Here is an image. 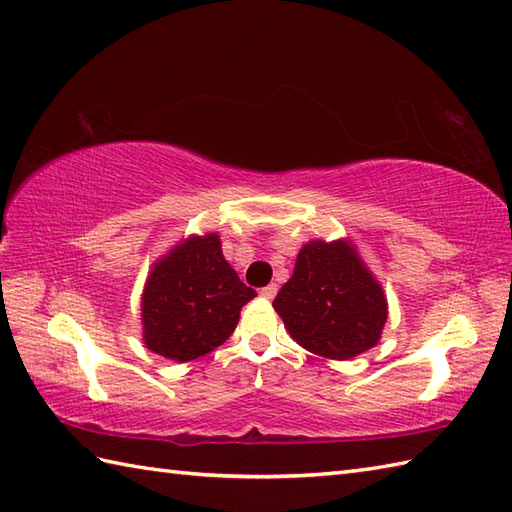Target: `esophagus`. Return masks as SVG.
Instances as JSON below:
<instances>
[{
    "instance_id": "esophagus-1",
    "label": "esophagus",
    "mask_w": 512,
    "mask_h": 512,
    "mask_svg": "<svg viewBox=\"0 0 512 512\" xmlns=\"http://www.w3.org/2000/svg\"><path fill=\"white\" fill-rule=\"evenodd\" d=\"M277 290H279V286H277V284H270V286L262 288V297H264V299H275Z\"/></svg>"
}]
</instances>
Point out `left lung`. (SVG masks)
<instances>
[{
  "label": "left lung",
  "instance_id": "8db88e82",
  "mask_svg": "<svg viewBox=\"0 0 512 512\" xmlns=\"http://www.w3.org/2000/svg\"><path fill=\"white\" fill-rule=\"evenodd\" d=\"M273 306L292 339L334 361L372 350L387 321L383 288L345 239L303 246Z\"/></svg>",
  "mask_w": 512,
  "mask_h": 512
}]
</instances>
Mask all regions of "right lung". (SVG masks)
<instances>
[{"mask_svg": "<svg viewBox=\"0 0 512 512\" xmlns=\"http://www.w3.org/2000/svg\"><path fill=\"white\" fill-rule=\"evenodd\" d=\"M257 297L222 255L220 237L191 235L151 270L143 301V339L151 352L187 363L233 334L239 310Z\"/></svg>", "mask_w": 512, "mask_h": 512, "instance_id": "right-lung-1", "label": "right lung"}]
</instances>
